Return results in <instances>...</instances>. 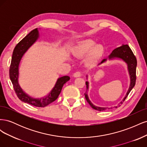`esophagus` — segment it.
<instances>
[{"instance_id":"esophagus-1","label":"esophagus","mask_w":147,"mask_h":147,"mask_svg":"<svg viewBox=\"0 0 147 147\" xmlns=\"http://www.w3.org/2000/svg\"><path fill=\"white\" fill-rule=\"evenodd\" d=\"M73 76L74 77H76V78L77 77H81V73L80 72H75L73 74Z\"/></svg>"}]
</instances>
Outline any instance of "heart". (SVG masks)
I'll list each match as a JSON object with an SVG mask.
<instances>
[{
	"instance_id": "obj_1",
	"label": "heart",
	"mask_w": 147,
	"mask_h": 147,
	"mask_svg": "<svg viewBox=\"0 0 147 147\" xmlns=\"http://www.w3.org/2000/svg\"><path fill=\"white\" fill-rule=\"evenodd\" d=\"M103 51V46L101 44H96L92 39L80 41L73 48V53L76 57H82L87 54L86 60L90 64H94L102 56Z\"/></svg>"
}]
</instances>
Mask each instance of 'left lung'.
<instances>
[{"label": "left lung", "instance_id": "1", "mask_svg": "<svg viewBox=\"0 0 147 147\" xmlns=\"http://www.w3.org/2000/svg\"><path fill=\"white\" fill-rule=\"evenodd\" d=\"M108 59L109 61L114 60V59L121 60L127 64L128 73L130 77V84H129V87L128 88V90L126 92V96H124L123 100L119 102L118 105V106H120V104H123V102L124 101V100L126 99L127 96H128L129 94V92L132 90V88L134 87L136 84L137 59H136V56L134 55V53H133V52L132 51L131 49L129 48V47L127 45H124V44H123L122 46L117 48L116 49H115L114 50H113V51L111 53V54L109 56V57L102 60L101 61V63L98 64V65L106 63ZM86 78H88V75H86ZM86 91H88V89H89L88 82H86ZM84 96H85L86 100H87L89 104L91 105V107L92 109L98 111H102V110H105L107 109H110L109 107H101L94 105L92 103L91 101L90 100V99H89L87 91L86 92L85 94H84ZM115 107H117V106ZM111 109H112V107H111Z\"/></svg>", "mask_w": 147, "mask_h": 147}]
</instances>
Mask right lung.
I'll list each match as a JSON object with an SVG mask.
<instances>
[{
    "mask_svg": "<svg viewBox=\"0 0 147 147\" xmlns=\"http://www.w3.org/2000/svg\"><path fill=\"white\" fill-rule=\"evenodd\" d=\"M39 38V30L35 29L28 34L17 44L13 52L11 64L10 67V78L18 97L25 103L38 107H44L54 102L58 97L64 84L70 80L69 76L58 78L52 90L45 97L34 98L25 92L19 83V67L22 57L28 49Z\"/></svg>",
    "mask_w": 147,
    "mask_h": 147,
    "instance_id": "right-lung-1",
    "label": "right lung"
}]
</instances>
